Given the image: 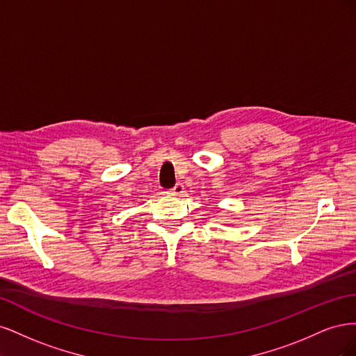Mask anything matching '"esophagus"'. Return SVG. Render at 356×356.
Returning <instances> with one entry per match:
<instances>
[{
	"instance_id": "34e87169",
	"label": "esophagus",
	"mask_w": 356,
	"mask_h": 356,
	"mask_svg": "<svg viewBox=\"0 0 356 356\" xmlns=\"http://www.w3.org/2000/svg\"><path fill=\"white\" fill-rule=\"evenodd\" d=\"M182 193H184V186L182 184H177L175 187L168 190V195H170V196H179V195H182Z\"/></svg>"
}]
</instances>
